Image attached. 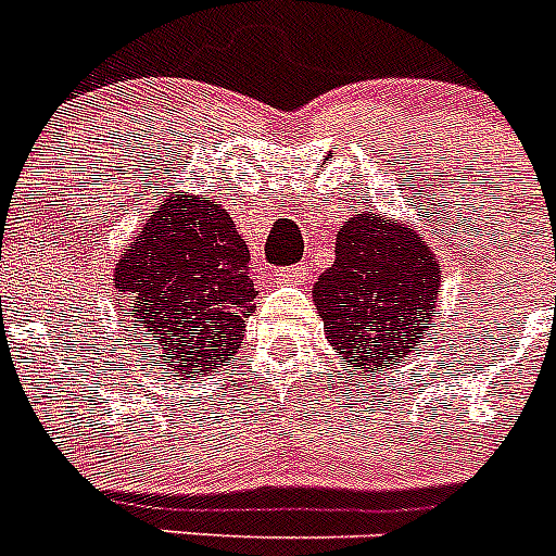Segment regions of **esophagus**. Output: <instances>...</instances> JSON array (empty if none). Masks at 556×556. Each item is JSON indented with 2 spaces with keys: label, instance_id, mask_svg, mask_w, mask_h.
I'll use <instances>...</instances> for the list:
<instances>
[{
  "label": "esophagus",
  "instance_id": "34e87169",
  "mask_svg": "<svg viewBox=\"0 0 556 556\" xmlns=\"http://www.w3.org/2000/svg\"><path fill=\"white\" fill-rule=\"evenodd\" d=\"M308 278V264H294V267H283L275 273V281L289 283V287H298Z\"/></svg>",
  "mask_w": 556,
  "mask_h": 556
}]
</instances>
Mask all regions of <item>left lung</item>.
Wrapping results in <instances>:
<instances>
[{"mask_svg":"<svg viewBox=\"0 0 556 556\" xmlns=\"http://www.w3.org/2000/svg\"><path fill=\"white\" fill-rule=\"evenodd\" d=\"M440 262L409 225L358 211L337 230V258L314 283L328 342L353 365L376 372L404 358L431 328Z\"/></svg>","mask_w":556,"mask_h":556,"instance_id":"8db88e82","label":"left lung"}]
</instances>
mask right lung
I'll return each instance as SVG.
<instances>
[{
  "label": "right lung",
  "mask_w": 556,
  "mask_h": 556,
  "mask_svg": "<svg viewBox=\"0 0 556 556\" xmlns=\"http://www.w3.org/2000/svg\"><path fill=\"white\" fill-rule=\"evenodd\" d=\"M250 250L223 205L169 191L119 255L113 287L136 345L186 378L233 358L255 312ZM130 337V339H132Z\"/></svg>",
  "instance_id": "obj_1"
}]
</instances>
